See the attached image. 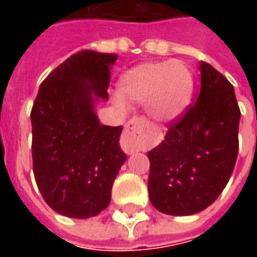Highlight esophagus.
Here are the masks:
<instances>
[{
  "instance_id": "esophagus-1",
  "label": "esophagus",
  "mask_w": 257,
  "mask_h": 257,
  "mask_svg": "<svg viewBox=\"0 0 257 257\" xmlns=\"http://www.w3.org/2000/svg\"><path fill=\"white\" fill-rule=\"evenodd\" d=\"M149 125V121L145 117H132L125 125L122 142L128 151H136L142 147L140 132Z\"/></svg>"
}]
</instances>
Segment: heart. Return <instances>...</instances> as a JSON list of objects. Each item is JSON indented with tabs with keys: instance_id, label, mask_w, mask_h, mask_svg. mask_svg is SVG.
<instances>
[{
	"instance_id": "1",
	"label": "heart",
	"mask_w": 257,
	"mask_h": 257,
	"mask_svg": "<svg viewBox=\"0 0 257 257\" xmlns=\"http://www.w3.org/2000/svg\"><path fill=\"white\" fill-rule=\"evenodd\" d=\"M119 90L129 100L145 103L153 117L173 119L189 106L194 90V77L187 64L179 60L147 62L135 66L119 79ZM118 104H123L117 97Z\"/></svg>"
}]
</instances>
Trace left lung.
Instances as JSON below:
<instances>
[{"label":"left lung","instance_id":"8db88e82","mask_svg":"<svg viewBox=\"0 0 257 257\" xmlns=\"http://www.w3.org/2000/svg\"><path fill=\"white\" fill-rule=\"evenodd\" d=\"M197 101L168 123V132L149 151V195L165 215L198 213L220 195L238 156L241 111L228 79L201 62Z\"/></svg>","mask_w":257,"mask_h":257}]
</instances>
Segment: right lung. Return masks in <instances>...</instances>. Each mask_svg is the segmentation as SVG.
Masks as SVG:
<instances>
[{"label": "right lung", "mask_w": 257, "mask_h": 257, "mask_svg": "<svg viewBox=\"0 0 257 257\" xmlns=\"http://www.w3.org/2000/svg\"><path fill=\"white\" fill-rule=\"evenodd\" d=\"M115 60V53H74L42 81L31 108L36 183L60 215L86 219L106 209L126 160L119 147L122 126L101 125L93 111L97 97H108Z\"/></svg>", "instance_id": "obj_1"}]
</instances>
